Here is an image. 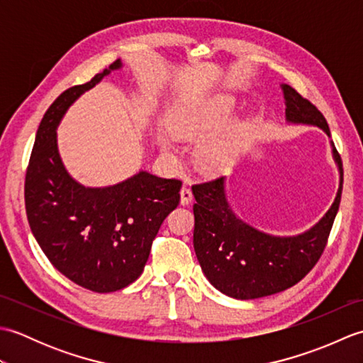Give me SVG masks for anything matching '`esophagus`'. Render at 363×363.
<instances>
[{
    "label": "esophagus",
    "instance_id": "34e87169",
    "mask_svg": "<svg viewBox=\"0 0 363 363\" xmlns=\"http://www.w3.org/2000/svg\"><path fill=\"white\" fill-rule=\"evenodd\" d=\"M191 199H194V194H191V190L187 186H184L181 189V204L187 206Z\"/></svg>",
    "mask_w": 363,
    "mask_h": 363
}]
</instances>
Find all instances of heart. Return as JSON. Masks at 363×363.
<instances>
[{"mask_svg": "<svg viewBox=\"0 0 363 363\" xmlns=\"http://www.w3.org/2000/svg\"><path fill=\"white\" fill-rule=\"evenodd\" d=\"M234 109V98L217 95L206 98L189 106L173 121V134L176 138L187 142H199L217 133L226 125ZM160 148L165 154H173V143L167 137H160ZM235 152L234 138L230 135L213 137L203 142L196 150V162L206 172L226 165Z\"/></svg>", "mask_w": 363, "mask_h": 363, "instance_id": "b5f03b06", "label": "heart"}]
</instances>
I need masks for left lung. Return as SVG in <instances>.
<instances>
[{
  "label": "left lung",
  "mask_w": 363,
  "mask_h": 363,
  "mask_svg": "<svg viewBox=\"0 0 363 363\" xmlns=\"http://www.w3.org/2000/svg\"><path fill=\"white\" fill-rule=\"evenodd\" d=\"M281 89L287 123L317 126L330 137L317 107L287 84ZM330 148L340 174L335 199L318 223L298 235L267 234L237 217L226 196V177L191 187L196 199L194 248L215 289L235 299H256L293 287L311 272L325 250L342 198V159L333 142Z\"/></svg>",
  "instance_id": "obj_1"
}]
</instances>
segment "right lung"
<instances>
[{
    "mask_svg": "<svg viewBox=\"0 0 363 363\" xmlns=\"http://www.w3.org/2000/svg\"><path fill=\"white\" fill-rule=\"evenodd\" d=\"M57 96L45 112L30 152L25 204L30 230L51 264L81 287L109 293L142 274L167 215L179 204L182 182L138 172L107 187H86L67 172L57 148V126L76 99L104 76Z\"/></svg>",
    "mask_w": 363,
    "mask_h": 363,
    "instance_id": "right-lung-1",
    "label": "right lung"
}]
</instances>
